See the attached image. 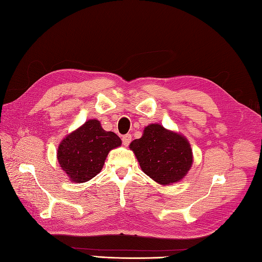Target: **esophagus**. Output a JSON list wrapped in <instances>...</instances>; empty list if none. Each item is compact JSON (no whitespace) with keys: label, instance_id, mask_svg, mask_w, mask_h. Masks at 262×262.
<instances>
[{"label":"esophagus","instance_id":"34e87169","mask_svg":"<svg viewBox=\"0 0 262 262\" xmlns=\"http://www.w3.org/2000/svg\"><path fill=\"white\" fill-rule=\"evenodd\" d=\"M132 142V135L130 134H127L122 136V144H124L125 146L129 145V143Z\"/></svg>","mask_w":262,"mask_h":262}]
</instances>
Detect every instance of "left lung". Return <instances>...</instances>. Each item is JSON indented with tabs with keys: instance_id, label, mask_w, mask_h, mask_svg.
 Listing matches in <instances>:
<instances>
[{
	"instance_id": "left-lung-1",
	"label": "left lung",
	"mask_w": 262,
	"mask_h": 262,
	"mask_svg": "<svg viewBox=\"0 0 262 262\" xmlns=\"http://www.w3.org/2000/svg\"><path fill=\"white\" fill-rule=\"evenodd\" d=\"M129 148L144 173L160 185L179 182L192 165V149L187 138L159 124L144 128L143 136L133 141Z\"/></svg>"
}]
</instances>
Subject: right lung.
Listing matches in <instances>:
<instances>
[{"label": "right lung", "instance_id": "add662e5", "mask_svg": "<svg viewBox=\"0 0 262 262\" xmlns=\"http://www.w3.org/2000/svg\"><path fill=\"white\" fill-rule=\"evenodd\" d=\"M121 145L113 132H105L100 121L90 119L60 142L57 160L73 182H86L102 170L108 153Z\"/></svg>", "mask_w": 262, "mask_h": 262}]
</instances>
